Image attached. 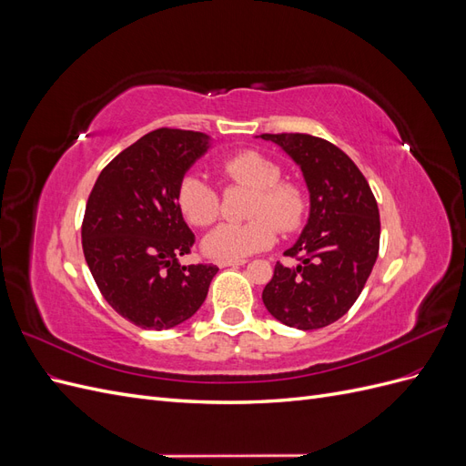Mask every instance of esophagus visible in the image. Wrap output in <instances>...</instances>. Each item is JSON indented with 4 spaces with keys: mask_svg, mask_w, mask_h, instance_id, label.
<instances>
[{
    "mask_svg": "<svg viewBox=\"0 0 466 466\" xmlns=\"http://www.w3.org/2000/svg\"><path fill=\"white\" fill-rule=\"evenodd\" d=\"M243 264H247V260H219L218 262L219 268H238V266H243Z\"/></svg>",
    "mask_w": 466,
    "mask_h": 466,
    "instance_id": "esophagus-1",
    "label": "esophagus"
}]
</instances>
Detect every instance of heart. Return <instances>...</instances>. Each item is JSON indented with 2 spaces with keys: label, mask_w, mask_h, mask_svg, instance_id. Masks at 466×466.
Wrapping results in <instances>:
<instances>
[{
  "label": "heart",
  "mask_w": 466,
  "mask_h": 466,
  "mask_svg": "<svg viewBox=\"0 0 466 466\" xmlns=\"http://www.w3.org/2000/svg\"><path fill=\"white\" fill-rule=\"evenodd\" d=\"M221 173L233 187L255 190L247 209L250 221L221 223L209 231L202 248L209 258L241 260L272 247L278 228L295 231L303 223L307 198L303 190L281 178V168L258 151H241L221 163ZM177 206L196 228H208L219 218L221 200L216 188L200 173H188L178 180Z\"/></svg>",
  "instance_id": "b5f03b06"
}]
</instances>
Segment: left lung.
<instances>
[{
    "label": "left lung",
    "mask_w": 466,
    "mask_h": 466,
    "mask_svg": "<svg viewBox=\"0 0 466 466\" xmlns=\"http://www.w3.org/2000/svg\"><path fill=\"white\" fill-rule=\"evenodd\" d=\"M299 165L311 198L307 225L276 264L262 291L274 319L299 330L329 327L356 303L379 255V208L356 163L334 144L309 134H262Z\"/></svg>",
    "instance_id": "8db88e82"
}]
</instances>
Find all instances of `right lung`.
Segmentation results:
<instances>
[{
    "instance_id": "right-lung-1",
    "label": "right lung",
    "mask_w": 466,
    "mask_h": 466,
    "mask_svg": "<svg viewBox=\"0 0 466 466\" xmlns=\"http://www.w3.org/2000/svg\"><path fill=\"white\" fill-rule=\"evenodd\" d=\"M208 147L202 132H149L103 168L89 194L83 255L106 303L139 329L167 330L188 320L219 270L178 262L194 233L177 206V187Z\"/></svg>"
}]
</instances>
